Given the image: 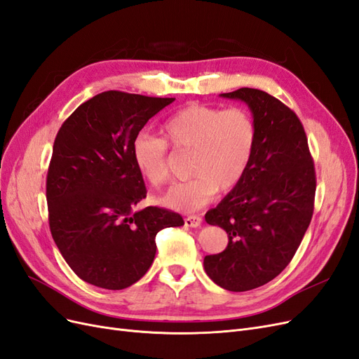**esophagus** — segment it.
Listing matches in <instances>:
<instances>
[{
    "label": "esophagus",
    "mask_w": 359,
    "mask_h": 359,
    "mask_svg": "<svg viewBox=\"0 0 359 359\" xmlns=\"http://www.w3.org/2000/svg\"><path fill=\"white\" fill-rule=\"evenodd\" d=\"M202 223V219L199 215H189L184 219V224H186V227H198L201 226Z\"/></svg>",
    "instance_id": "34e87169"
}]
</instances>
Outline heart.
<instances>
[{"label":"heart","mask_w":359,"mask_h":359,"mask_svg":"<svg viewBox=\"0 0 359 359\" xmlns=\"http://www.w3.org/2000/svg\"><path fill=\"white\" fill-rule=\"evenodd\" d=\"M161 137L139 133L132 142L137 172L151 186L169 178L168 144L177 151H191L187 182L173 186L161 202L178 211H194L210 203L219 189L229 191L244 178L252 163L257 126L244 107L189 104L170 115L160 127Z\"/></svg>","instance_id":"1"}]
</instances>
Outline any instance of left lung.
Instances as JSON below:
<instances>
[{"label": "left lung", "instance_id": "left-lung-1", "mask_svg": "<svg viewBox=\"0 0 359 359\" xmlns=\"http://www.w3.org/2000/svg\"><path fill=\"white\" fill-rule=\"evenodd\" d=\"M244 102L257 126V142L244 178L205 214L229 243L205 256V273L220 287L245 292L266 285L292 260L311 222L316 173L297 114L255 88L220 94Z\"/></svg>", "mask_w": 359, "mask_h": 359}]
</instances>
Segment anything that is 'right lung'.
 Wrapping results in <instances>:
<instances>
[{
    "label": "right lung",
    "instance_id": "obj_1",
    "mask_svg": "<svg viewBox=\"0 0 359 359\" xmlns=\"http://www.w3.org/2000/svg\"><path fill=\"white\" fill-rule=\"evenodd\" d=\"M173 100L104 91L60 128L46 178L49 227L60 253L86 283L132 286L153 264L156 235L184 224L178 212L158 206L135 211L147 189L132 142Z\"/></svg>",
    "mask_w": 359,
    "mask_h": 359
}]
</instances>
